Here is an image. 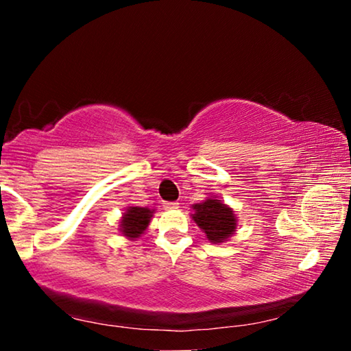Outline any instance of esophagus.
<instances>
[{"label":"esophagus","mask_w":351,"mask_h":351,"mask_svg":"<svg viewBox=\"0 0 351 351\" xmlns=\"http://www.w3.org/2000/svg\"><path fill=\"white\" fill-rule=\"evenodd\" d=\"M162 206H165V209H177L179 208V203L177 201H165Z\"/></svg>","instance_id":"34e87169"}]
</instances>
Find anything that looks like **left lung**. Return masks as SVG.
<instances>
[{
  "label": "left lung",
  "instance_id": "8db88e82",
  "mask_svg": "<svg viewBox=\"0 0 351 351\" xmlns=\"http://www.w3.org/2000/svg\"><path fill=\"white\" fill-rule=\"evenodd\" d=\"M191 219L206 233V238L213 244L227 241L237 232V215L234 210L220 199L208 198L203 203L191 206Z\"/></svg>",
  "mask_w": 351,
  "mask_h": 351
}]
</instances>
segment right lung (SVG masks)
I'll list each match as a JSON object with an SVG mask.
<instances>
[{
    "instance_id": "obj_1",
    "label": "right lung",
    "mask_w": 351,
    "mask_h": 351,
    "mask_svg": "<svg viewBox=\"0 0 351 351\" xmlns=\"http://www.w3.org/2000/svg\"><path fill=\"white\" fill-rule=\"evenodd\" d=\"M155 210L148 208H138V206H129L126 213L123 214L121 222H119V230L124 237L129 239H137L143 234Z\"/></svg>"
}]
</instances>
